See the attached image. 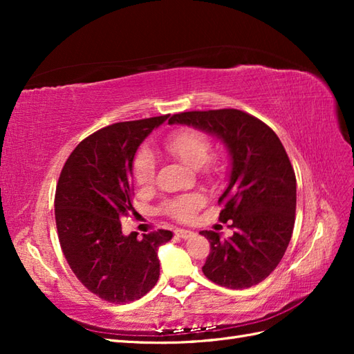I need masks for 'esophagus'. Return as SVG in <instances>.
<instances>
[{
    "label": "esophagus",
    "mask_w": 354,
    "mask_h": 354,
    "mask_svg": "<svg viewBox=\"0 0 354 354\" xmlns=\"http://www.w3.org/2000/svg\"><path fill=\"white\" fill-rule=\"evenodd\" d=\"M175 234H176L178 237L184 239V240L194 237V232H193V231H189V230H176V231H175Z\"/></svg>",
    "instance_id": "obj_1"
}]
</instances>
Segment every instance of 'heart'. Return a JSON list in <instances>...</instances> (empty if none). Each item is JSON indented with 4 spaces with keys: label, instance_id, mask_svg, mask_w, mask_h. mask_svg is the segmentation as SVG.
Here are the masks:
<instances>
[{
    "label": "heart",
    "instance_id": "obj_1",
    "mask_svg": "<svg viewBox=\"0 0 354 354\" xmlns=\"http://www.w3.org/2000/svg\"><path fill=\"white\" fill-rule=\"evenodd\" d=\"M165 149L179 161L189 165L190 169L208 170L207 161L212 153V141L207 135L198 129H181L165 140ZM155 158L147 147H141L133 158L132 175L135 183L141 187H150L155 181ZM202 205V196L192 194V196L169 201L165 204V212L179 221H189Z\"/></svg>",
    "mask_w": 354,
    "mask_h": 354
}]
</instances>
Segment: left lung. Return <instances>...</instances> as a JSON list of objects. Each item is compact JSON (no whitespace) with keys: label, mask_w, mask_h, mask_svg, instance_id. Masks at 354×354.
<instances>
[{"label":"left lung","mask_w":354,"mask_h":354,"mask_svg":"<svg viewBox=\"0 0 354 354\" xmlns=\"http://www.w3.org/2000/svg\"><path fill=\"white\" fill-rule=\"evenodd\" d=\"M169 123L214 135L231 156L219 221H232L234 234L221 239L219 232L201 231L212 245L205 277L230 289L259 284L281 261L295 223L297 179L280 138L239 109L181 112Z\"/></svg>","instance_id":"obj_1"}]
</instances>
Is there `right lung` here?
Instances as JSON below:
<instances>
[{
	"label": "right lung",
	"mask_w": 354,
	"mask_h": 354,
	"mask_svg": "<svg viewBox=\"0 0 354 354\" xmlns=\"http://www.w3.org/2000/svg\"><path fill=\"white\" fill-rule=\"evenodd\" d=\"M169 115L103 127L79 142L59 176L55 216L66 261L85 288L104 301L145 297L160 277L158 248L173 237L158 230L124 236L132 212V164L140 145Z\"/></svg>",
	"instance_id": "1"
}]
</instances>
